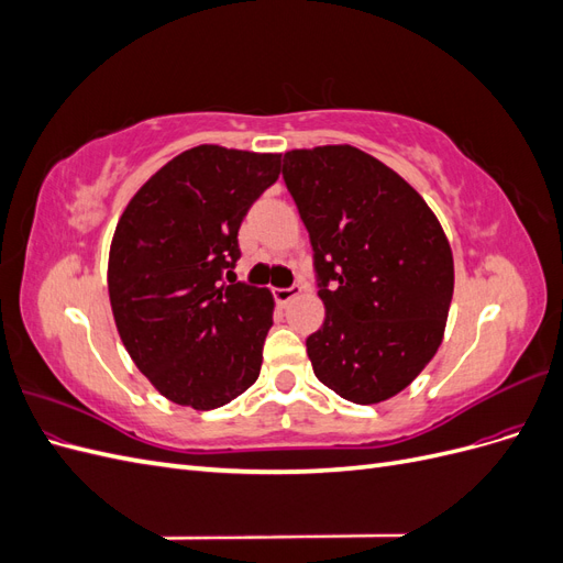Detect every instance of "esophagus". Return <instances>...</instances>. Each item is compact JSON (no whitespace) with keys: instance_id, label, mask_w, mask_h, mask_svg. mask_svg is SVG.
I'll use <instances>...</instances> for the list:
<instances>
[{"instance_id":"esophagus-1","label":"esophagus","mask_w":563,"mask_h":563,"mask_svg":"<svg viewBox=\"0 0 563 563\" xmlns=\"http://www.w3.org/2000/svg\"><path fill=\"white\" fill-rule=\"evenodd\" d=\"M300 291H302V286L294 284V286H288V288H272V296H275V300L279 305H286L288 300H294L296 296H300Z\"/></svg>"}]
</instances>
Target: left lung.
Returning a JSON list of instances; mask_svg holds the SVG:
<instances>
[{"mask_svg": "<svg viewBox=\"0 0 563 563\" xmlns=\"http://www.w3.org/2000/svg\"><path fill=\"white\" fill-rule=\"evenodd\" d=\"M282 176L327 308L305 340L314 376L354 404L399 395L444 338L453 298L444 230L411 185L352 145L286 152Z\"/></svg>", "mask_w": 563, "mask_h": 563, "instance_id": "obj_1", "label": "left lung"}]
</instances>
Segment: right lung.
Instances as JSON below:
<instances>
[{"instance_id": "add662e5", "label": "right lung", "mask_w": 563, "mask_h": 563, "mask_svg": "<svg viewBox=\"0 0 563 563\" xmlns=\"http://www.w3.org/2000/svg\"><path fill=\"white\" fill-rule=\"evenodd\" d=\"M279 174L282 155L199 145L162 166L119 218L108 265L117 331L174 404L211 411L258 378L275 300L230 277L242 220Z\"/></svg>"}]
</instances>
